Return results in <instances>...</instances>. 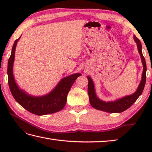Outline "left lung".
Masks as SVG:
<instances>
[{
	"mask_svg": "<svg viewBox=\"0 0 152 152\" xmlns=\"http://www.w3.org/2000/svg\"><path fill=\"white\" fill-rule=\"evenodd\" d=\"M134 40L137 44L138 50L139 52L142 62L143 64V72L142 75V80L137 90L133 95L124 96L121 99H118L115 101L105 102L100 100L96 95L94 84L91 78L88 76V95L89 98L90 104L95 109L104 111L109 113H120L128 109L133 105V103L137 101V99L141 95L144 88L145 83L146 80V64L144 57L142 52V44L140 41L136 36H134Z\"/></svg>",
	"mask_w": 152,
	"mask_h": 152,
	"instance_id": "8db88e82",
	"label": "left lung"
}]
</instances>
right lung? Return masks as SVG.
<instances>
[{"instance_id": "add662e5", "label": "right lung", "mask_w": 152, "mask_h": 152, "mask_svg": "<svg viewBox=\"0 0 152 152\" xmlns=\"http://www.w3.org/2000/svg\"><path fill=\"white\" fill-rule=\"evenodd\" d=\"M18 39L15 41L8 63V85L12 95L22 107L35 115H42L53 114L61 110L66 102L67 95L74 82L81 74L76 73L62 79L49 94L42 96H33L21 90L16 84L13 75L15 51Z\"/></svg>"}]
</instances>
